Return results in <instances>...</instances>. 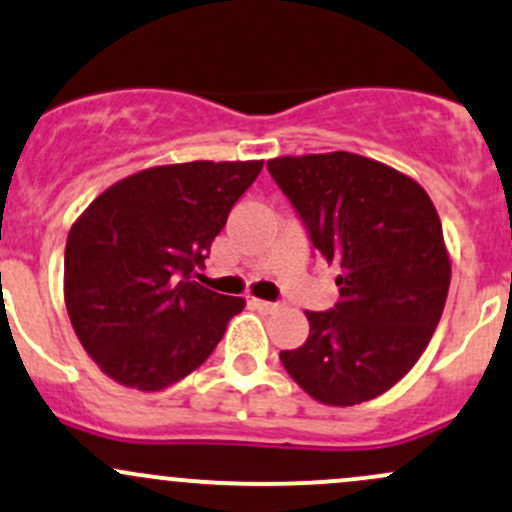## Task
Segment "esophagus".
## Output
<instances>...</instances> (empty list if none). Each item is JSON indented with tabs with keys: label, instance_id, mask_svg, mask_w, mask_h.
<instances>
[{
	"label": "esophagus",
	"instance_id": "esophagus-1",
	"mask_svg": "<svg viewBox=\"0 0 512 512\" xmlns=\"http://www.w3.org/2000/svg\"><path fill=\"white\" fill-rule=\"evenodd\" d=\"M250 303L262 313H277L279 308H282V303H272V301H262V299H252Z\"/></svg>",
	"mask_w": 512,
	"mask_h": 512
}]
</instances>
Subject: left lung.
<instances>
[{"label":"left lung","mask_w":512,"mask_h":512,"mask_svg":"<svg viewBox=\"0 0 512 512\" xmlns=\"http://www.w3.org/2000/svg\"><path fill=\"white\" fill-rule=\"evenodd\" d=\"M328 265L333 311H306L308 340L279 352L325 406H357L413 369L445 308L452 260L428 192L408 174L345 150L267 162Z\"/></svg>","instance_id":"left-lung-1"}]
</instances>
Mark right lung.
<instances>
[{
	"mask_svg": "<svg viewBox=\"0 0 512 512\" xmlns=\"http://www.w3.org/2000/svg\"><path fill=\"white\" fill-rule=\"evenodd\" d=\"M262 160H194L119 179L72 223L65 306L116 384L162 391L209 359L245 299L192 282Z\"/></svg>",
	"mask_w": 512,
	"mask_h": 512,
	"instance_id": "add662e5",
	"label": "right lung"
}]
</instances>
